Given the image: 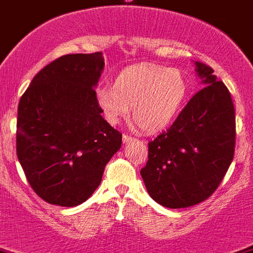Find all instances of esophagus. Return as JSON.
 Here are the masks:
<instances>
[{
  "label": "esophagus",
  "instance_id": "obj_1",
  "mask_svg": "<svg viewBox=\"0 0 253 253\" xmlns=\"http://www.w3.org/2000/svg\"><path fill=\"white\" fill-rule=\"evenodd\" d=\"M122 139H124L125 143H128V142L134 141L136 138H134L133 136H131V134H124V136H122Z\"/></svg>",
  "mask_w": 253,
  "mask_h": 253
}]
</instances>
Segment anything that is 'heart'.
<instances>
[{"mask_svg":"<svg viewBox=\"0 0 253 253\" xmlns=\"http://www.w3.org/2000/svg\"><path fill=\"white\" fill-rule=\"evenodd\" d=\"M189 91L186 74L176 68L139 65L122 70L112 87L95 92V101L110 124L129 114L139 128L158 131L168 126L185 102Z\"/></svg>","mask_w":253,"mask_h":253,"instance_id":"1","label":"heart"}]
</instances>
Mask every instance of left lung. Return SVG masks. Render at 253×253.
Masks as SVG:
<instances>
[{
  "mask_svg": "<svg viewBox=\"0 0 253 253\" xmlns=\"http://www.w3.org/2000/svg\"><path fill=\"white\" fill-rule=\"evenodd\" d=\"M205 85L167 131L148 142L141 169L147 192L170 209L197 205L211 197L235 153L236 121L231 94L211 67L195 61Z\"/></svg>",
  "mask_w": 253,
  "mask_h": 253,
  "instance_id": "obj_1",
  "label": "left lung"
}]
</instances>
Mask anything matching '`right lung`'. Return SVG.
<instances>
[{
	"mask_svg": "<svg viewBox=\"0 0 253 253\" xmlns=\"http://www.w3.org/2000/svg\"><path fill=\"white\" fill-rule=\"evenodd\" d=\"M104 65L101 51L60 56L19 100L17 157L29 185L49 204L77 207L89 199L121 148V132L95 101Z\"/></svg>",
	"mask_w": 253,
	"mask_h": 253,
	"instance_id": "add662e5",
	"label": "right lung"
}]
</instances>
